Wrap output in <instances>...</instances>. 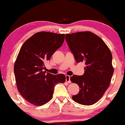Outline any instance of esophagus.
<instances>
[{
  "mask_svg": "<svg viewBox=\"0 0 125 125\" xmlns=\"http://www.w3.org/2000/svg\"><path fill=\"white\" fill-rule=\"evenodd\" d=\"M71 76L69 75H66V81L67 82V83H71Z\"/></svg>",
  "mask_w": 125,
  "mask_h": 125,
  "instance_id": "obj_1",
  "label": "esophagus"
}]
</instances>
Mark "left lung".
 I'll list each match as a JSON object with an SVG mask.
<instances>
[{
    "label": "left lung",
    "instance_id": "1",
    "mask_svg": "<svg viewBox=\"0 0 125 125\" xmlns=\"http://www.w3.org/2000/svg\"><path fill=\"white\" fill-rule=\"evenodd\" d=\"M77 63L84 62L82 76L73 75L71 81L79 86L73 100L83 105H92L103 96L110 85L113 74L112 55L104 41L94 33L79 31L65 36Z\"/></svg>",
    "mask_w": 125,
    "mask_h": 125
}]
</instances>
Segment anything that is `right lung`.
Listing matches in <instances>:
<instances>
[{
    "label": "right lung",
    "mask_w": 125,
    "mask_h": 125,
    "mask_svg": "<svg viewBox=\"0 0 125 125\" xmlns=\"http://www.w3.org/2000/svg\"><path fill=\"white\" fill-rule=\"evenodd\" d=\"M64 34L41 31L25 41L20 49L14 73L19 92L30 104L42 106L53 97L54 87L64 83L63 74L46 73L44 63L62 45Z\"/></svg>",
    "instance_id": "1"
}]
</instances>
